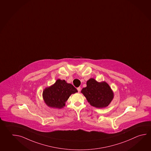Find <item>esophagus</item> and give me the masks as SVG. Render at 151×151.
I'll return each mask as SVG.
<instances>
[{
  "label": "esophagus",
  "mask_w": 151,
  "mask_h": 151,
  "mask_svg": "<svg viewBox=\"0 0 151 151\" xmlns=\"http://www.w3.org/2000/svg\"><path fill=\"white\" fill-rule=\"evenodd\" d=\"M77 90H78V92H80L81 91V87H78V88H77Z\"/></svg>",
  "instance_id": "esophagus-1"
}]
</instances>
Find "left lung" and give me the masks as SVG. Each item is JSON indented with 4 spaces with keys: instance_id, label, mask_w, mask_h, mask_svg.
<instances>
[{
    "instance_id": "obj_1",
    "label": "left lung",
    "mask_w": 151,
    "mask_h": 151,
    "mask_svg": "<svg viewBox=\"0 0 151 151\" xmlns=\"http://www.w3.org/2000/svg\"><path fill=\"white\" fill-rule=\"evenodd\" d=\"M81 92L90 104L96 108L108 106L114 98V92L108 83L98 82L92 78L86 82V86L82 89Z\"/></svg>"
}]
</instances>
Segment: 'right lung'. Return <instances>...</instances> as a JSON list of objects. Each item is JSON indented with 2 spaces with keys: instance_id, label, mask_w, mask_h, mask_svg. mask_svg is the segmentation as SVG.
Wrapping results in <instances>:
<instances>
[{
  "instance_id": "obj_1",
  "label": "right lung",
  "mask_w": 151,
  "mask_h": 151,
  "mask_svg": "<svg viewBox=\"0 0 151 151\" xmlns=\"http://www.w3.org/2000/svg\"><path fill=\"white\" fill-rule=\"evenodd\" d=\"M77 92V90L71 84L65 80L58 79L55 83L43 90V100L49 107L61 109L70 96Z\"/></svg>"
}]
</instances>
